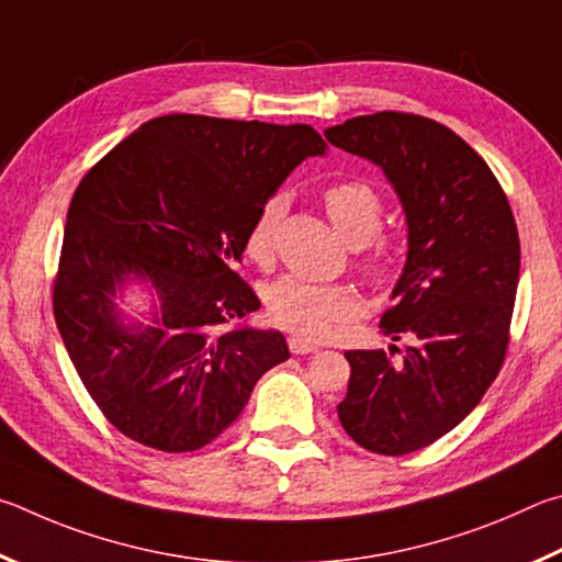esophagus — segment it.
Masks as SVG:
<instances>
[{
    "label": "esophagus",
    "instance_id": "esophagus-1",
    "mask_svg": "<svg viewBox=\"0 0 562 562\" xmlns=\"http://www.w3.org/2000/svg\"><path fill=\"white\" fill-rule=\"evenodd\" d=\"M289 350L293 352V356H308V352H316V346L308 340H303L299 336H291L289 338Z\"/></svg>",
    "mask_w": 562,
    "mask_h": 562
}]
</instances>
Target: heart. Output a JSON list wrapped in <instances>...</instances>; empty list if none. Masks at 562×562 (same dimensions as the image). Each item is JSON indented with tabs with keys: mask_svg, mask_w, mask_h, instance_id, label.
I'll return each instance as SVG.
<instances>
[{
	"mask_svg": "<svg viewBox=\"0 0 562 562\" xmlns=\"http://www.w3.org/2000/svg\"><path fill=\"white\" fill-rule=\"evenodd\" d=\"M323 204L330 222L350 244H364L362 269L372 279H387L400 259L397 241L375 236L382 224V200L368 180H338L323 190ZM286 214V196L273 194L266 200L246 226L244 254L254 263L266 266L273 256L276 232ZM263 306L276 326L289 328L299 336L321 338L333 323L356 316L360 306L358 293L348 283H321L303 276H281L263 291Z\"/></svg>",
	"mask_w": 562,
	"mask_h": 562,
	"instance_id": "1",
	"label": "heart"
}]
</instances>
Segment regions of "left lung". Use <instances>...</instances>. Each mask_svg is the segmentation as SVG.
I'll use <instances>...</instances> for the list:
<instances>
[{
	"mask_svg": "<svg viewBox=\"0 0 562 562\" xmlns=\"http://www.w3.org/2000/svg\"><path fill=\"white\" fill-rule=\"evenodd\" d=\"M368 157L407 216V263L380 328L409 346L348 350L342 429L362 449L402 457L454 429L504 366L520 241L508 196L474 147L431 117L382 111L326 131Z\"/></svg>",
	"mask_w": 562,
	"mask_h": 562,
	"instance_id": "obj_1",
	"label": "left lung"
}]
</instances>
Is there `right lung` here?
<instances>
[{"mask_svg": "<svg viewBox=\"0 0 562 562\" xmlns=\"http://www.w3.org/2000/svg\"><path fill=\"white\" fill-rule=\"evenodd\" d=\"M326 153L311 125L172 113L143 123L83 175L66 214L54 318L103 417L137 445L196 451L241 415L279 330L236 263L246 226L293 167ZM150 280L161 311L123 324L114 291Z\"/></svg>", "mask_w": 562, "mask_h": 562, "instance_id": "add662e5", "label": "right lung"}]
</instances>
